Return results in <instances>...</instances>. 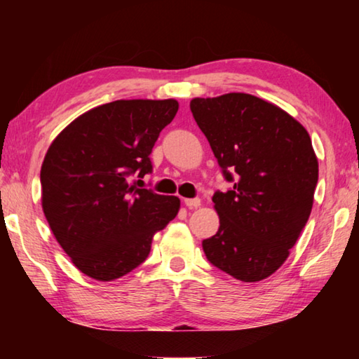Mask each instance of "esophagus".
<instances>
[{
	"label": "esophagus",
	"instance_id": "obj_1",
	"mask_svg": "<svg viewBox=\"0 0 359 359\" xmlns=\"http://www.w3.org/2000/svg\"><path fill=\"white\" fill-rule=\"evenodd\" d=\"M184 203H185L188 209H196V208H199V205H201V199H199V198H187V199H184Z\"/></svg>",
	"mask_w": 359,
	"mask_h": 359
}]
</instances>
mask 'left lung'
<instances>
[{
	"label": "left lung",
	"instance_id": "left-lung-1",
	"mask_svg": "<svg viewBox=\"0 0 359 359\" xmlns=\"http://www.w3.org/2000/svg\"><path fill=\"white\" fill-rule=\"evenodd\" d=\"M190 109L233 184L212 196L220 228L203 241L205 258L238 280H263L285 263L311 215L318 182L311 136L247 93L194 98Z\"/></svg>",
	"mask_w": 359,
	"mask_h": 359
}]
</instances>
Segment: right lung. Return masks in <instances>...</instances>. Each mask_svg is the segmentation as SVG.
<instances>
[{
    "mask_svg": "<svg viewBox=\"0 0 359 359\" xmlns=\"http://www.w3.org/2000/svg\"><path fill=\"white\" fill-rule=\"evenodd\" d=\"M177 109L175 100L107 102L76 118L48 147L42 209L85 276L111 282L136 269L155 231L177 215L179 198L137 187L154 171L151 149Z\"/></svg>",
    "mask_w": 359,
    "mask_h": 359,
    "instance_id": "add662e5",
    "label": "right lung"
}]
</instances>
